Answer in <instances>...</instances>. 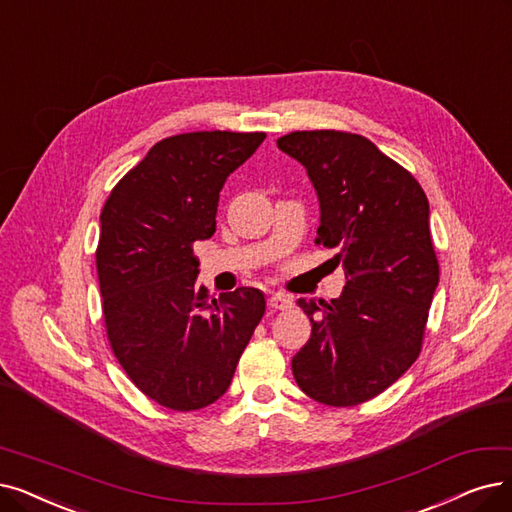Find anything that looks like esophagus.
Instances as JSON below:
<instances>
[{"label": "esophagus", "instance_id": "obj_1", "mask_svg": "<svg viewBox=\"0 0 512 512\" xmlns=\"http://www.w3.org/2000/svg\"><path fill=\"white\" fill-rule=\"evenodd\" d=\"M267 304H269V309H273V311H285L292 302H290V298H288V296H283V294H273V296H269Z\"/></svg>", "mask_w": 512, "mask_h": 512}]
</instances>
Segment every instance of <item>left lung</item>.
Segmentation results:
<instances>
[{
  "instance_id": "1",
  "label": "left lung",
  "mask_w": 512,
  "mask_h": 512,
  "mask_svg": "<svg viewBox=\"0 0 512 512\" xmlns=\"http://www.w3.org/2000/svg\"><path fill=\"white\" fill-rule=\"evenodd\" d=\"M277 147L300 161L319 197L317 245L332 248L340 298L306 300L311 338L292 372L311 399L353 407L399 380L422 351L439 262L418 180L365 136L290 132Z\"/></svg>"
}]
</instances>
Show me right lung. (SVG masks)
I'll return each mask as SVG.
<instances>
[{
	"mask_svg": "<svg viewBox=\"0 0 512 512\" xmlns=\"http://www.w3.org/2000/svg\"><path fill=\"white\" fill-rule=\"evenodd\" d=\"M264 132H189L159 140L100 212L96 271L107 338L128 378L176 412L220 399L264 315L254 288L210 298L197 241L216 231L224 180Z\"/></svg>",
	"mask_w": 512,
	"mask_h": 512,
	"instance_id": "obj_1",
	"label": "right lung"
}]
</instances>
